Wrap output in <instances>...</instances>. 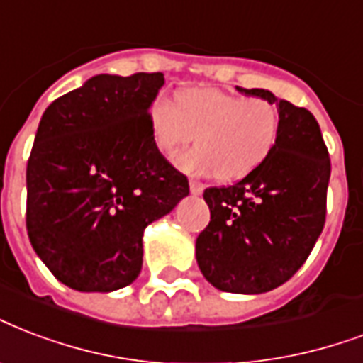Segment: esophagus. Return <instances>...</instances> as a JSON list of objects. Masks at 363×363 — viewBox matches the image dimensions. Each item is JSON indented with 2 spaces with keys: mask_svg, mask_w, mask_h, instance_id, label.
<instances>
[{
  "mask_svg": "<svg viewBox=\"0 0 363 363\" xmlns=\"http://www.w3.org/2000/svg\"><path fill=\"white\" fill-rule=\"evenodd\" d=\"M203 188H206V186H203V182L194 181V179H192V181H190V192H192L194 196H198V194L203 192Z\"/></svg>",
  "mask_w": 363,
  "mask_h": 363,
  "instance_id": "1",
  "label": "esophagus"
}]
</instances>
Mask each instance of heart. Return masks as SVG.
<instances>
[{"label":"heart","instance_id":"heart-1","mask_svg":"<svg viewBox=\"0 0 363 363\" xmlns=\"http://www.w3.org/2000/svg\"><path fill=\"white\" fill-rule=\"evenodd\" d=\"M148 133L154 148L173 156L182 146L192 150L177 157L188 173L240 181L261 165L280 135V110L261 96H238L211 87H194L177 95L156 96L148 106Z\"/></svg>","mask_w":363,"mask_h":363}]
</instances>
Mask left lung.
Returning a JSON list of instances; mask_svg holds the SVG:
<instances>
[{
    "instance_id": "left-lung-1",
    "label": "left lung",
    "mask_w": 363,
    "mask_h": 363,
    "mask_svg": "<svg viewBox=\"0 0 363 363\" xmlns=\"http://www.w3.org/2000/svg\"><path fill=\"white\" fill-rule=\"evenodd\" d=\"M238 91L278 106L280 135L253 173L206 188L211 220L196 240V259L220 291L257 295L286 284L311 255L325 225L331 162L306 108L264 89Z\"/></svg>"
}]
</instances>
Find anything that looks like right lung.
I'll return each instance as SVG.
<instances>
[{"instance_id":"add662e5","label":"right lung","mask_w":363,"mask_h":363,"mask_svg":"<svg viewBox=\"0 0 363 363\" xmlns=\"http://www.w3.org/2000/svg\"><path fill=\"white\" fill-rule=\"evenodd\" d=\"M163 82L162 72L101 74L41 116L26 167V230L52 276L76 291L137 280L145 228L190 192L148 133Z\"/></svg>"}]
</instances>
